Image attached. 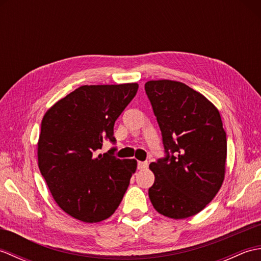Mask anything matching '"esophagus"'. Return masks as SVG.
<instances>
[{
	"mask_svg": "<svg viewBox=\"0 0 261 261\" xmlns=\"http://www.w3.org/2000/svg\"><path fill=\"white\" fill-rule=\"evenodd\" d=\"M148 167V162H138V169H146Z\"/></svg>",
	"mask_w": 261,
	"mask_h": 261,
	"instance_id": "obj_1",
	"label": "esophagus"
}]
</instances>
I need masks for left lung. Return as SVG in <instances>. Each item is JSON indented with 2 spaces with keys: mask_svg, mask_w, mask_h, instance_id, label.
I'll use <instances>...</instances> for the list:
<instances>
[{
  "mask_svg": "<svg viewBox=\"0 0 261 261\" xmlns=\"http://www.w3.org/2000/svg\"><path fill=\"white\" fill-rule=\"evenodd\" d=\"M145 90L166 152L149 165L154 175L149 198L167 218H190L212 201L224 180L226 135L220 112L184 83L149 81Z\"/></svg>",
  "mask_w": 261,
  "mask_h": 261,
  "instance_id": "obj_1",
  "label": "left lung"
}]
</instances>
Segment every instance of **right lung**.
Masks as SVG:
<instances>
[{
  "label": "right lung",
  "mask_w": 261,
  "mask_h": 261,
  "mask_svg": "<svg viewBox=\"0 0 261 261\" xmlns=\"http://www.w3.org/2000/svg\"><path fill=\"white\" fill-rule=\"evenodd\" d=\"M137 83L83 85L45 113L38 140V166L64 212L86 223L108 219L118 208L136 173V159L96 151L115 142L113 126L136 96Z\"/></svg>",
  "instance_id": "1"
}]
</instances>
